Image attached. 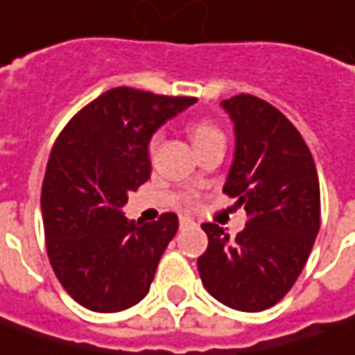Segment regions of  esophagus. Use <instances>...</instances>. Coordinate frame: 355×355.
I'll use <instances>...</instances> for the list:
<instances>
[{"label": "esophagus", "instance_id": "1", "mask_svg": "<svg viewBox=\"0 0 355 355\" xmlns=\"http://www.w3.org/2000/svg\"><path fill=\"white\" fill-rule=\"evenodd\" d=\"M189 225H195V220L191 217H180V227H189Z\"/></svg>", "mask_w": 355, "mask_h": 355}]
</instances>
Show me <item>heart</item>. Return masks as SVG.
I'll use <instances>...</instances> for the list:
<instances>
[{"label": "heart", "instance_id": "heart-1", "mask_svg": "<svg viewBox=\"0 0 355 355\" xmlns=\"http://www.w3.org/2000/svg\"><path fill=\"white\" fill-rule=\"evenodd\" d=\"M189 136H191V140H193L195 148L202 146V144H207V142H211V140L225 138V136H223V130H220L219 126H217V124H213V122H209V120H197V122H193V124L189 126ZM157 146H158V136H155V138L150 140V144H148L150 155L157 150Z\"/></svg>", "mask_w": 355, "mask_h": 355}]
</instances>
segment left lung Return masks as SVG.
<instances>
[{
	"instance_id": "obj_1",
	"label": "left lung",
	"mask_w": 355,
	"mask_h": 355,
	"mask_svg": "<svg viewBox=\"0 0 355 355\" xmlns=\"http://www.w3.org/2000/svg\"><path fill=\"white\" fill-rule=\"evenodd\" d=\"M220 106L235 124V160L223 193L237 198L247 225L229 239L205 223L207 251L198 257L205 289L239 311H263L293 287L320 231V180L297 128L257 96L239 94Z\"/></svg>"
}]
</instances>
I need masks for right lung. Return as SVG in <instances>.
<instances>
[{
    "label": "right lung",
    "mask_w": 355,
    "mask_h": 355,
    "mask_svg": "<svg viewBox=\"0 0 355 355\" xmlns=\"http://www.w3.org/2000/svg\"><path fill=\"white\" fill-rule=\"evenodd\" d=\"M193 102L120 86L84 106L55 138L42 184L46 249L58 282L82 307L114 313L148 293L178 217L136 223L122 207L150 178V136Z\"/></svg>",
    "instance_id": "1"
}]
</instances>
